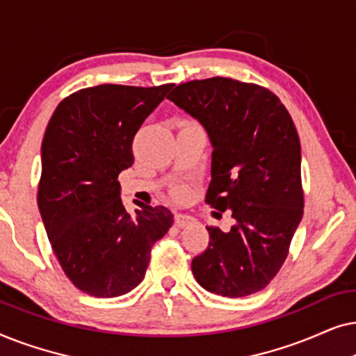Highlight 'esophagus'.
<instances>
[{"instance_id":"esophagus-1","label":"esophagus","mask_w":356,"mask_h":356,"mask_svg":"<svg viewBox=\"0 0 356 356\" xmlns=\"http://www.w3.org/2000/svg\"><path fill=\"white\" fill-rule=\"evenodd\" d=\"M193 222L191 216H186V213H175V225L177 227H186Z\"/></svg>"}]
</instances>
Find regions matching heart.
<instances>
[{"label": "heart", "instance_id": "obj_1", "mask_svg": "<svg viewBox=\"0 0 356 356\" xmlns=\"http://www.w3.org/2000/svg\"><path fill=\"white\" fill-rule=\"evenodd\" d=\"M184 194H186V189H184L183 186L175 188V196H177V197H183Z\"/></svg>", "mask_w": 356, "mask_h": 356}]
</instances>
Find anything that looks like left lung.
Returning a JSON list of instances; mask_svg holds the SVG:
<instances>
[{
  "instance_id": "8db88e82",
  "label": "left lung",
  "mask_w": 356,
  "mask_h": 356,
  "mask_svg": "<svg viewBox=\"0 0 356 356\" xmlns=\"http://www.w3.org/2000/svg\"><path fill=\"white\" fill-rule=\"evenodd\" d=\"M167 99L207 131L213 150L206 202L235 218L230 232L206 227L209 246L193 259V274L228 298L261 291L285 262L303 217L293 120L269 89L230 77L184 82Z\"/></svg>"
}]
</instances>
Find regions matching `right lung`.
I'll use <instances>...</instances> for the list:
<instances>
[{"label":"right lung","instance_id":"add662e5","mask_svg":"<svg viewBox=\"0 0 356 356\" xmlns=\"http://www.w3.org/2000/svg\"><path fill=\"white\" fill-rule=\"evenodd\" d=\"M172 84H102L60 102L42 143L37 202L48 240L76 289L115 298L136 289L150 250L173 223L163 206L128 213L118 175L134 162L133 139Z\"/></svg>","mask_w":356,"mask_h":356}]
</instances>
